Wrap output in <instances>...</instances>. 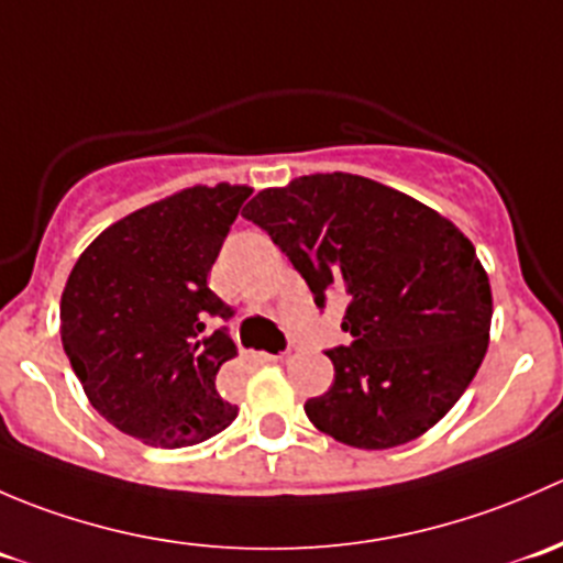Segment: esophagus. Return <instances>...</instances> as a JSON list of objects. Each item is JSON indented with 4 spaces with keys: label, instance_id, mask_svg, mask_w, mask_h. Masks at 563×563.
Here are the masks:
<instances>
[{
    "label": "esophagus",
    "instance_id": "34e87169",
    "mask_svg": "<svg viewBox=\"0 0 563 563\" xmlns=\"http://www.w3.org/2000/svg\"><path fill=\"white\" fill-rule=\"evenodd\" d=\"M258 362H283V354H255Z\"/></svg>",
    "mask_w": 563,
    "mask_h": 563
}]
</instances>
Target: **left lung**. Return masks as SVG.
I'll return each mask as SVG.
<instances>
[{
    "instance_id": "left-lung-1",
    "label": "left lung",
    "mask_w": 563,
    "mask_h": 563,
    "mask_svg": "<svg viewBox=\"0 0 563 563\" xmlns=\"http://www.w3.org/2000/svg\"><path fill=\"white\" fill-rule=\"evenodd\" d=\"M242 218L269 234L313 291L345 299L349 345L334 382L305 402L318 430L389 450L433 428L468 389L490 338L493 297L476 250L406 192L354 174L261 190Z\"/></svg>"
}]
</instances>
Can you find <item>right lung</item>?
Masks as SVG:
<instances>
[{"label":"right lung","mask_w":563,"mask_h":563,"mask_svg":"<svg viewBox=\"0 0 563 563\" xmlns=\"http://www.w3.org/2000/svg\"><path fill=\"white\" fill-rule=\"evenodd\" d=\"M250 187H190L106 229L62 294V345L89 402L150 446L201 444L236 419L220 397L234 310L207 286Z\"/></svg>","instance_id":"right-lung-1"}]
</instances>
